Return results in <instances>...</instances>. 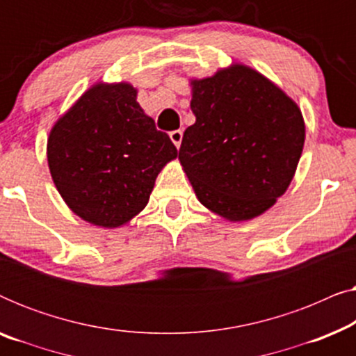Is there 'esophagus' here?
<instances>
[{"instance_id": "34e87169", "label": "esophagus", "mask_w": 356, "mask_h": 356, "mask_svg": "<svg viewBox=\"0 0 356 356\" xmlns=\"http://www.w3.org/2000/svg\"><path fill=\"white\" fill-rule=\"evenodd\" d=\"M170 139H172V143L177 145V147H179V144H181L183 140V131H172V133H170Z\"/></svg>"}]
</instances>
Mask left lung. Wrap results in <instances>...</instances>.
Wrapping results in <instances>:
<instances>
[{"label":"left lung","mask_w":356,"mask_h":356,"mask_svg":"<svg viewBox=\"0 0 356 356\" xmlns=\"http://www.w3.org/2000/svg\"><path fill=\"white\" fill-rule=\"evenodd\" d=\"M189 86L196 123L184 131L178 160L199 202L228 222L269 211L290 186L303 152L300 106L241 63Z\"/></svg>","instance_id":"obj_1"}]
</instances>
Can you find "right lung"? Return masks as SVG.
I'll list each match as a JSON object with an SVG mask.
<instances>
[{"label": "right lung", "mask_w": 356, "mask_h": 356, "mask_svg": "<svg viewBox=\"0 0 356 356\" xmlns=\"http://www.w3.org/2000/svg\"><path fill=\"white\" fill-rule=\"evenodd\" d=\"M129 82H97L56 120L47 143L53 183L82 220L118 228L147 206L178 150L138 104Z\"/></svg>", "instance_id": "obj_1"}]
</instances>
